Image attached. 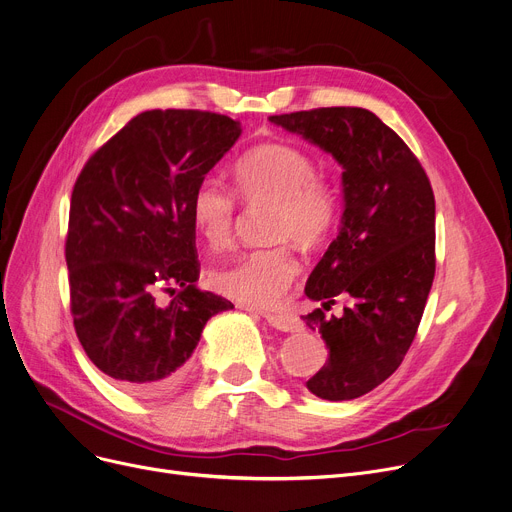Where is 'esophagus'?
<instances>
[{
	"label": "esophagus",
	"instance_id": "1",
	"mask_svg": "<svg viewBox=\"0 0 512 512\" xmlns=\"http://www.w3.org/2000/svg\"><path fill=\"white\" fill-rule=\"evenodd\" d=\"M244 309L252 311L250 307H244ZM262 318L272 328H277L281 332H299L301 330V322L297 316H293V313H262Z\"/></svg>",
	"mask_w": 512,
	"mask_h": 512
}]
</instances>
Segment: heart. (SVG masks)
<instances>
[{"instance_id": "obj_1", "label": "heart", "mask_w": 512, "mask_h": 512, "mask_svg": "<svg viewBox=\"0 0 512 512\" xmlns=\"http://www.w3.org/2000/svg\"><path fill=\"white\" fill-rule=\"evenodd\" d=\"M235 190L250 205L272 203L270 238L293 240L313 248L322 244L340 211L336 182L316 172L313 157L287 143H268L248 151L233 168ZM190 217L207 246L219 250L231 242L235 196L215 178L194 188ZM297 260L285 244L252 250L211 270V285L225 297L248 307L281 305L297 274Z\"/></svg>"}]
</instances>
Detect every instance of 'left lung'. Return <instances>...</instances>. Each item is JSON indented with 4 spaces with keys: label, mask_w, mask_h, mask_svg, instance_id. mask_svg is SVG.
Wrapping results in <instances>:
<instances>
[{
    "label": "left lung",
    "mask_w": 512,
    "mask_h": 512,
    "mask_svg": "<svg viewBox=\"0 0 512 512\" xmlns=\"http://www.w3.org/2000/svg\"><path fill=\"white\" fill-rule=\"evenodd\" d=\"M272 125L330 153L342 168L336 240L311 270L301 316L330 348L305 385L322 400L365 396L400 367L435 279V194L408 145L365 108L270 116ZM336 298L343 316L326 317Z\"/></svg>",
    "instance_id": "left-lung-1"
}]
</instances>
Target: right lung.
<instances>
[{
	"instance_id": "1",
	"label": "right lung",
	"mask_w": 512,
	"mask_h": 512,
	"mask_svg": "<svg viewBox=\"0 0 512 512\" xmlns=\"http://www.w3.org/2000/svg\"><path fill=\"white\" fill-rule=\"evenodd\" d=\"M240 135L223 114L147 110L75 182L65 244L73 326L90 361L137 396L174 389L205 324L233 309L196 287L190 199Z\"/></svg>"
}]
</instances>
